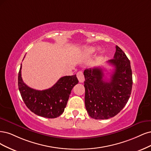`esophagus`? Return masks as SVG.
Segmentation results:
<instances>
[{"instance_id": "esophagus-1", "label": "esophagus", "mask_w": 151, "mask_h": 151, "mask_svg": "<svg viewBox=\"0 0 151 151\" xmlns=\"http://www.w3.org/2000/svg\"><path fill=\"white\" fill-rule=\"evenodd\" d=\"M78 79V81L80 83H83L85 81V77L83 75V73L82 71H79L76 74Z\"/></svg>"}]
</instances>
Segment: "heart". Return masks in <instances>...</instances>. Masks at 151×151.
Returning a JSON list of instances; mask_svg holds the SVG:
<instances>
[{"mask_svg": "<svg viewBox=\"0 0 151 151\" xmlns=\"http://www.w3.org/2000/svg\"><path fill=\"white\" fill-rule=\"evenodd\" d=\"M95 51V48L93 47H87L83 51V53L85 55H91L93 54L94 51Z\"/></svg>", "mask_w": 151, "mask_h": 151, "instance_id": "1", "label": "heart"}]
</instances>
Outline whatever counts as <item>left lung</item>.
<instances>
[{
    "instance_id": "8db88e82",
    "label": "left lung",
    "mask_w": 151,
    "mask_h": 151,
    "mask_svg": "<svg viewBox=\"0 0 151 151\" xmlns=\"http://www.w3.org/2000/svg\"><path fill=\"white\" fill-rule=\"evenodd\" d=\"M114 59L108 61L115 67L110 80L104 78L101 68L84 71L85 104L87 112L95 119L115 116L127 104L132 87L130 63L125 52L116 46Z\"/></svg>"
}]
</instances>
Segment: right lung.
<instances>
[{
  "label": "right lung",
  "instance_id": "add662e5",
  "mask_svg": "<svg viewBox=\"0 0 151 151\" xmlns=\"http://www.w3.org/2000/svg\"><path fill=\"white\" fill-rule=\"evenodd\" d=\"M21 68L22 64L18 74V86L27 107L32 112L45 118L54 119L61 115L65 110L71 90L78 83L76 75L61 77L50 88L36 90L24 83L21 77Z\"/></svg>",
  "mask_w": 151,
  "mask_h": 151
}]
</instances>
